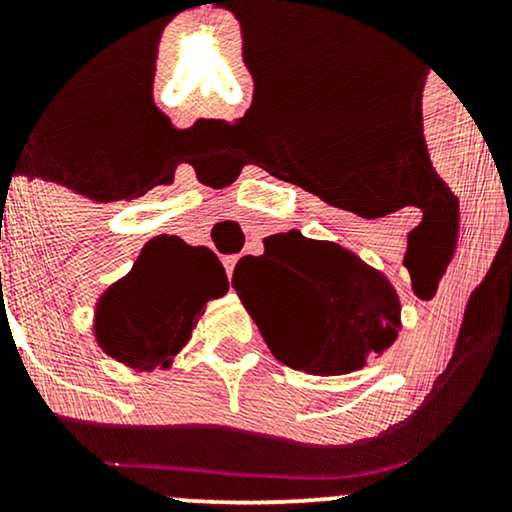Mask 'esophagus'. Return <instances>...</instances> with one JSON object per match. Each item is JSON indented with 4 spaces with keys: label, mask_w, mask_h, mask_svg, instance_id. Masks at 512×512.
<instances>
[{
    "label": "esophagus",
    "mask_w": 512,
    "mask_h": 512,
    "mask_svg": "<svg viewBox=\"0 0 512 512\" xmlns=\"http://www.w3.org/2000/svg\"><path fill=\"white\" fill-rule=\"evenodd\" d=\"M236 262H238V257H236V255L223 257V267H226V274H228V276L233 274V267H236Z\"/></svg>",
    "instance_id": "34e87169"
}]
</instances>
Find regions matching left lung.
Segmentation results:
<instances>
[{
    "label": "left lung",
    "instance_id": "8db88e82",
    "mask_svg": "<svg viewBox=\"0 0 512 512\" xmlns=\"http://www.w3.org/2000/svg\"><path fill=\"white\" fill-rule=\"evenodd\" d=\"M231 284L272 354L289 368L344 375L397 339L392 284L337 243L298 231L269 236L260 257H240Z\"/></svg>",
    "mask_w": 512,
    "mask_h": 512
}]
</instances>
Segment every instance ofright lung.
<instances>
[{
    "mask_svg": "<svg viewBox=\"0 0 512 512\" xmlns=\"http://www.w3.org/2000/svg\"><path fill=\"white\" fill-rule=\"evenodd\" d=\"M228 291L219 257L175 236L144 245L125 279L103 293L96 308V339L129 368H166L190 339L209 298Z\"/></svg>",
    "mask_w": 512,
    "mask_h": 512,
    "instance_id": "right-lung-1",
    "label": "right lung"
}]
</instances>
